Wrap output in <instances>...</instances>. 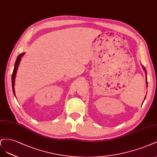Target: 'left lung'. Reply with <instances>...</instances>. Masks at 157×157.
Masks as SVG:
<instances>
[{
	"label": "left lung",
	"instance_id": "1",
	"mask_svg": "<svg viewBox=\"0 0 157 157\" xmlns=\"http://www.w3.org/2000/svg\"><path fill=\"white\" fill-rule=\"evenodd\" d=\"M143 68H144V70H145V73H147V72H146V70H145V67H143ZM146 83H147V82H146Z\"/></svg>",
	"mask_w": 157,
	"mask_h": 157
}]
</instances>
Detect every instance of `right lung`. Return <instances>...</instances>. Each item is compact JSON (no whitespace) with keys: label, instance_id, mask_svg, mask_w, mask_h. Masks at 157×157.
<instances>
[{"label":"right lung","instance_id":"obj_1","mask_svg":"<svg viewBox=\"0 0 157 157\" xmlns=\"http://www.w3.org/2000/svg\"><path fill=\"white\" fill-rule=\"evenodd\" d=\"M24 55V53L19 54L16 59V63H15L14 65V68H13V71L12 73V89H13V93L15 95V90H14V83H15V78H16V72H17V70L18 68V66L19 64L20 63V60H21V59L23 55Z\"/></svg>","mask_w":157,"mask_h":157}]
</instances>
